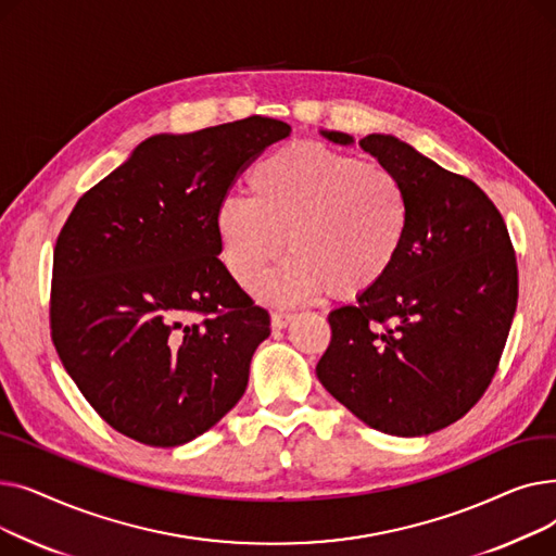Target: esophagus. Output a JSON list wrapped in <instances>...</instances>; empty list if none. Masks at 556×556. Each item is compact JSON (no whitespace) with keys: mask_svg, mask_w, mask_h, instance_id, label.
Wrapping results in <instances>:
<instances>
[{"mask_svg":"<svg viewBox=\"0 0 556 556\" xmlns=\"http://www.w3.org/2000/svg\"><path fill=\"white\" fill-rule=\"evenodd\" d=\"M293 319H295L293 313H273L270 323H273V329H275V331H281V329H286L290 323H293Z\"/></svg>","mask_w":556,"mask_h":556,"instance_id":"34e87169","label":"esophagus"}]
</instances>
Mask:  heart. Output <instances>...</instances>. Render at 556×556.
<instances>
[{"label": "heart", "mask_w": 556, "mask_h": 556, "mask_svg": "<svg viewBox=\"0 0 556 556\" xmlns=\"http://www.w3.org/2000/svg\"><path fill=\"white\" fill-rule=\"evenodd\" d=\"M248 189L250 198L218 202L216 237L225 268L243 288L288 245L293 256L256 286L261 300L279 306L369 293L392 270L410 225L396 175L323 143H290L258 160Z\"/></svg>", "instance_id": "1"}]
</instances>
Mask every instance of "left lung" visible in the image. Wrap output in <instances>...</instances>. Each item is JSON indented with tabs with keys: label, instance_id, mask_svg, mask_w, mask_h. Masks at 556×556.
Masks as SVG:
<instances>
[{
	"label": "left lung",
	"instance_id": "1",
	"mask_svg": "<svg viewBox=\"0 0 556 556\" xmlns=\"http://www.w3.org/2000/svg\"><path fill=\"white\" fill-rule=\"evenodd\" d=\"M327 141L354 137L319 130ZM361 149L401 180L410 225L388 277L329 313L315 374L363 424L424 437L462 419L489 388L518 302L516 254L486 193L394 135Z\"/></svg>",
	"mask_w": 556,
	"mask_h": 556
}]
</instances>
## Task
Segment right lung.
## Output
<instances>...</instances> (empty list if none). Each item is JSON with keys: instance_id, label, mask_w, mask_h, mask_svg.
Wrapping results in <instances>:
<instances>
[{"instance_id": "1", "label": "right lung", "mask_w": 556, "mask_h": 556, "mask_svg": "<svg viewBox=\"0 0 556 556\" xmlns=\"http://www.w3.org/2000/svg\"><path fill=\"white\" fill-rule=\"evenodd\" d=\"M288 135L268 116L153 135L76 202L58 237L55 352L130 440L182 446L243 396L270 315L218 258L214 214L237 173Z\"/></svg>"}]
</instances>
